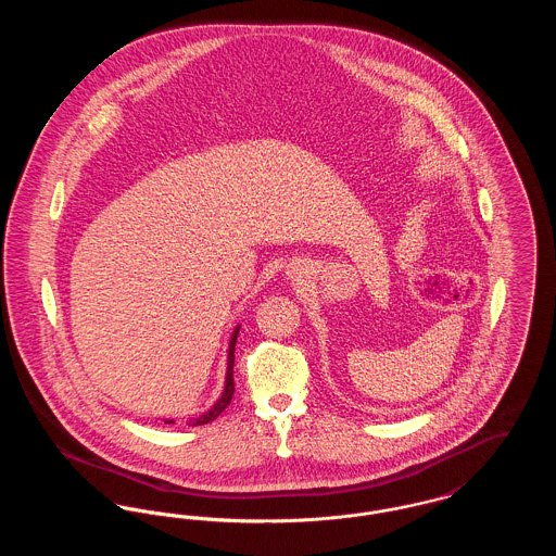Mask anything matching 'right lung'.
<instances>
[{"label": "right lung", "instance_id": "1", "mask_svg": "<svg viewBox=\"0 0 556 556\" xmlns=\"http://www.w3.org/2000/svg\"><path fill=\"white\" fill-rule=\"evenodd\" d=\"M239 325L233 329V336H231V342H229V350H227V377H225V390L220 397L214 402L211 410H206L204 415L195 417V419H189V425L195 427V425H206L214 421L229 404H231V397L236 392V386H233V361H236V342H238ZM164 424H175L173 419L170 421H164Z\"/></svg>", "mask_w": 556, "mask_h": 556}]
</instances>
